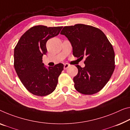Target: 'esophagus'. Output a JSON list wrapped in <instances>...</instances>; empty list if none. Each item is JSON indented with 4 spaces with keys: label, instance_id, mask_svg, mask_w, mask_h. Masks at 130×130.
<instances>
[{
    "label": "esophagus",
    "instance_id": "esophagus-1",
    "mask_svg": "<svg viewBox=\"0 0 130 130\" xmlns=\"http://www.w3.org/2000/svg\"><path fill=\"white\" fill-rule=\"evenodd\" d=\"M70 67V64L68 63H66L64 65V70H67L68 68Z\"/></svg>",
    "mask_w": 130,
    "mask_h": 130
}]
</instances>
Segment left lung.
I'll return each instance as SVG.
<instances>
[{
	"label": "left lung",
	"mask_w": 130,
	"mask_h": 130,
	"mask_svg": "<svg viewBox=\"0 0 130 130\" xmlns=\"http://www.w3.org/2000/svg\"><path fill=\"white\" fill-rule=\"evenodd\" d=\"M60 34L70 42L74 56L85 58L84 67L76 65L78 71L73 78L75 89L84 95L98 92L115 68V52L106 36L99 28L82 24L64 27Z\"/></svg>",
	"instance_id": "left-lung-1"
}]
</instances>
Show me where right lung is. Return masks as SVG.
<instances>
[{
    "mask_svg": "<svg viewBox=\"0 0 130 130\" xmlns=\"http://www.w3.org/2000/svg\"><path fill=\"white\" fill-rule=\"evenodd\" d=\"M63 27H31L21 36L14 51V66L22 84L33 95L43 96L55 91L58 78L63 70L62 63L44 66L47 40L59 34Z\"/></svg>",
    "mask_w": 130,
    "mask_h": 130,
    "instance_id": "obj_1",
    "label": "right lung"
}]
</instances>
